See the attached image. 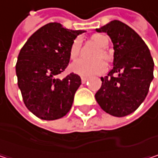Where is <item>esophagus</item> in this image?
I'll return each mask as SVG.
<instances>
[{"instance_id": "obj_1", "label": "esophagus", "mask_w": 158, "mask_h": 158, "mask_svg": "<svg viewBox=\"0 0 158 158\" xmlns=\"http://www.w3.org/2000/svg\"><path fill=\"white\" fill-rule=\"evenodd\" d=\"M87 80H88V78H86V77H81V82H82V83H85Z\"/></svg>"}]
</instances>
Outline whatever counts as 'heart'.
Masks as SVG:
<instances>
[{
  "label": "heart",
  "mask_w": 158,
  "mask_h": 158,
  "mask_svg": "<svg viewBox=\"0 0 158 158\" xmlns=\"http://www.w3.org/2000/svg\"><path fill=\"white\" fill-rule=\"evenodd\" d=\"M91 40L94 43H96L100 48H105L109 43V39L107 36H105L104 35H99V34L93 35L91 36ZM79 49H80V41L79 39H76L72 43L69 49V56L71 59L77 58V56L79 54ZM96 56L97 57L102 56L104 59L108 58V55L106 51L103 49L99 51ZM104 69H105V63L101 58H97L94 60H86L83 58H79L75 62H73L71 65V70L74 73L79 74L80 76H85V77L101 74L102 72L104 71Z\"/></svg>",
  "instance_id": "obj_1"
}]
</instances>
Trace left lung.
<instances>
[{
  "instance_id": "1",
  "label": "left lung",
  "mask_w": 158,
  "mask_h": 158,
  "mask_svg": "<svg viewBox=\"0 0 158 158\" xmlns=\"http://www.w3.org/2000/svg\"><path fill=\"white\" fill-rule=\"evenodd\" d=\"M107 33L113 44V68L95 94L101 108L116 117L126 116L144 101L154 79V60L139 35L127 24L113 20L96 29Z\"/></svg>"
}]
</instances>
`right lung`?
<instances>
[{
	"label": "right lung",
	"mask_w": 158,
	"mask_h": 158,
	"mask_svg": "<svg viewBox=\"0 0 158 158\" xmlns=\"http://www.w3.org/2000/svg\"><path fill=\"white\" fill-rule=\"evenodd\" d=\"M84 32L49 23L35 32L21 49L15 66L18 87L26 108L36 117L56 120L71 109L81 79L74 73L63 79L56 77L68 67L70 47Z\"/></svg>",
	"instance_id": "right-lung-1"
}]
</instances>
